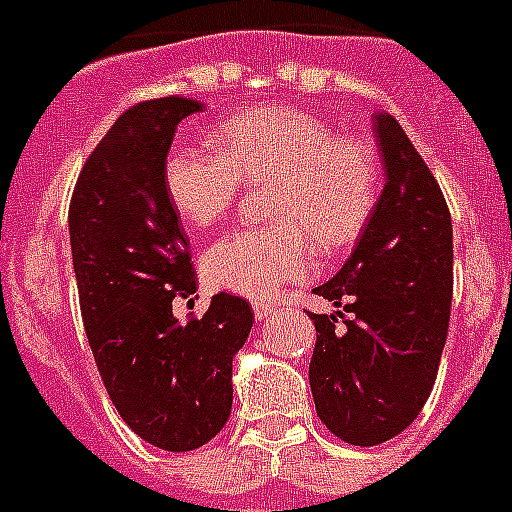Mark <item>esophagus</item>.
Here are the masks:
<instances>
[{
    "mask_svg": "<svg viewBox=\"0 0 512 512\" xmlns=\"http://www.w3.org/2000/svg\"><path fill=\"white\" fill-rule=\"evenodd\" d=\"M274 305L272 303H264V300H256V303H253V313H256V318H259V321H264V318H269L274 313Z\"/></svg>",
    "mask_w": 512,
    "mask_h": 512,
    "instance_id": "1",
    "label": "esophagus"
}]
</instances>
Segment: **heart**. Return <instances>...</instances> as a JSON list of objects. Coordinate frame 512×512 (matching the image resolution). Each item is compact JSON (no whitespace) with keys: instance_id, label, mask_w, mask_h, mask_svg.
I'll list each match as a JSON object with an SVG mask.
<instances>
[{"instance_id":"1","label":"heart","mask_w":512,"mask_h":512,"mask_svg":"<svg viewBox=\"0 0 512 512\" xmlns=\"http://www.w3.org/2000/svg\"><path fill=\"white\" fill-rule=\"evenodd\" d=\"M217 150L178 142L165 157V191L189 225L225 217L243 183L274 181L272 225H243L212 240L202 272L217 290L269 298L316 272L323 253L365 233L381 199V163L370 142L292 106H264L222 121Z\"/></svg>"}]
</instances>
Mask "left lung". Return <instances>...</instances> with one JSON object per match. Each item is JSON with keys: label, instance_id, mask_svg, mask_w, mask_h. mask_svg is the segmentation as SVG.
<instances>
[{"label": "left lung", "instance_id": "obj_1", "mask_svg": "<svg viewBox=\"0 0 512 512\" xmlns=\"http://www.w3.org/2000/svg\"><path fill=\"white\" fill-rule=\"evenodd\" d=\"M386 163L373 220L347 264L316 287L310 391L321 422L349 445H378L412 425L438 378L453 300V225L432 170L399 121L378 113Z\"/></svg>", "mask_w": 512, "mask_h": 512}]
</instances>
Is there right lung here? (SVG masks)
Wrapping results in <instances>:
<instances>
[{"mask_svg":"<svg viewBox=\"0 0 512 512\" xmlns=\"http://www.w3.org/2000/svg\"><path fill=\"white\" fill-rule=\"evenodd\" d=\"M196 111L202 103L173 95L121 113L69 202L82 323L103 386L139 438L173 453L225 427L233 355L253 326L251 305L230 292H217L204 316H173L196 274L163 170L176 126Z\"/></svg>","mask_w":512,"mask_h":512,"instance_id":"right-lung-1","label":"right lung"}]
</instances>
